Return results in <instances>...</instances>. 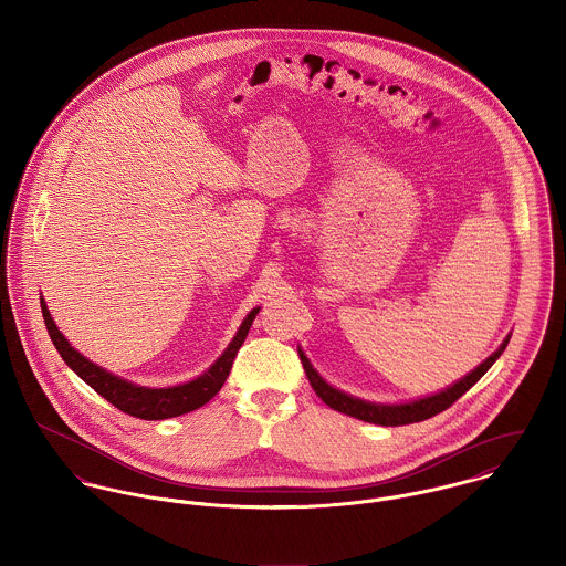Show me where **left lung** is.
<instances>
[{"instance_id":"left-lung-1","label":"left lung","mask_w":566,"mask_h":566,"mask_svg":"<svg viewBox=\"0 0 566 566\" xmlns=\"http://www.w3.org/2000/svg\"><path fill=\"white\" fill-rule=\"evenodd\" d=\"M510 339H505L499 350H494L484 364H480L473 373H469L464 379H460L458 384H453L451 388L433 395V397H424V399H418V401H411V403L403 405H377L366 403L361 399H355V397H348L335 388H331L323 377L312 368L310 359L305 357L303 350H298L301 355V361H303V368L310 377V384L312 388L316 390V395L323 399L324 403L342 413H348V416H355L359 420H366V422H373V424H381V427H399V424H409V422H420V420H427L440 411H444L447 407L455 403L467 390H471L482 377L485 375V370L499 359V355L505 350Z\"/></svg>"}]
</instances>
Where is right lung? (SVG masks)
Wrapping results in <instances>:
<instances>
[{"label":"right lung","instance_id":"1","mask_svg":"<svg viewBox=\"0 0 566 566\" xmlns=\"http://www.w3.org/2000/svg\"><path fill=\"white\" fill-rule=\"evenodd\" d=\"M41 312H43V321H45L48 333H50L56 350L61 353L65 364L81 377L84 384H88L99 397H104L108 403L115 405L117 409H122L128 416L144 418V420H163V418H174V416L193 411V409L209 403L220 392V388L224 386V381L231 373L235 355L248 335V328L254 321V316L259 314V307L245 316V321L240 326L238 335L233 337V342L229 344V348L202 377H198L189 384H182V386L157 388V390L139 388L135 384H128L126 379H119V377L106 373L104 368L91 364L86 357H82L78 350H74V346H70L65 335L56 328L43 298H41Z\"/></svg>","mask_w":566,"mask_h":566}]
</instances>
